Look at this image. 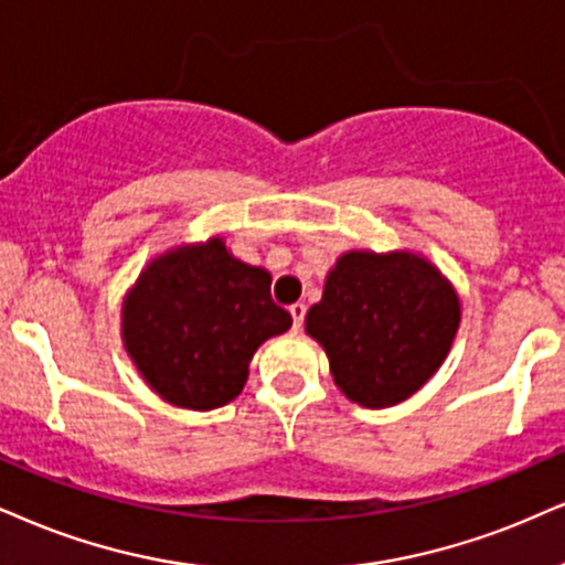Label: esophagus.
Segmentation results:
<instances>
[{
    "label": "esophagus",
    "mask_w": 565,
    "mask_h": 565,
    "mask_svg": "<svg viewBox=\"0 0 565 565\" xmlns=\"http://www.w3.org/2000/svg\"><path fill=\"white\" fill-rule=\"evenodd\" d=\"M290 317H294V330L298 332L303 327V317H306V303H294L290 306Z\"/></svg>",
    "instance_id": "obj_1"
}]
</instances>
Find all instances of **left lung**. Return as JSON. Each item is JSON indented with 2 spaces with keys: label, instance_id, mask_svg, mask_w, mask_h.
<instances>
[{
  "label": "left lung",
  "instance_id": "left-lung-1",
  "mask_svg": "<svg viewBox=\"0 0 565 565\" xmlns=\"http://www.w3.org/2000/svg\"><path fill=\"white\" fill-rule=\"evenodd\" d=\"M461 324V298L427 256L351 248L324 277L306 335L324 348L348 401L398 406L435 377Z\"/></svg>",
  "mask_w": 565,
  "mask_h": 565
}]
</instances>
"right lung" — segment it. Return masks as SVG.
I'll return each mask as SVG.
<instances>
[{"instance_id": "add662e5", "label": "right lung", "mask_w": 565, "mask_h": 565, "mask_svg": "<svg viewBox=\"0 0 565 565\" xmlns=\"http://www.w3.org/2000/svg\"><path fill=\"white\" fill-rule=\"evenodd\" d=\"M269 282V271L235 259L222 235L178 243L146 264L122 298L125 353L172 406H225L241 395L264 340L294 324Z\"/></svg>"}]
</instances>
